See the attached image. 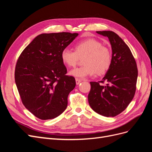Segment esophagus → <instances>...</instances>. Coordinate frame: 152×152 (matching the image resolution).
I'll return each mask as SVG.
<instances>
[{
    "mask_svg": "<svg viewBox=\"0 0 152 152\" xmlns=\"http://www.w3.org/2000/svg\"><path fill=\"white\" fill-rule=\"evenodd\" d=\"M75 81H76V84L78 85V84H79L80 83L82 80L80 79H79V78H76Z\"/></svg>",
    "mask_w": 152,
    "mask_h": 152,
    "instance_id": "obj_1",
    "label": "esophagus"
}]
</instances>
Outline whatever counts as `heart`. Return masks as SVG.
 Segmentation results:
<instances>
[{"instance_id":"heart-1","label":"heart","mask_w":152,"mask_h":152,"mask_svg":"<svg viewBox=\"0 0 152 152\" xmlns=\"http://www.w3.org/2000/svg\"><path fill=\"white\" fill-rule=\"evenodd\" d=\"M84 66L73 69L70 75L84 79L94 76L98 73L102 75L107 72L112 64V53L110 49L94 39H87L75 45V51L67 48L61 53V59L64 65L74 67L80 58H84Z\"/></svg>"}]
</instances>
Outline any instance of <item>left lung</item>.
Returning <instances> with one entry per match:
<instances>
[{
    "mask_svg": "<svg viewBox=\"0 0 152 152\" xmlns=\"http://www.w3.org/2000/svg\"><path fill=\"white\" fill-rule=\"evenodd\" d=\"M107 37L112 49V64L102 81L91 82L90 107L104 117H115L125 110L134 98L137 79L135 59L127 45L112 31H98ZM106 82L105 86L99 83Z\"/></svg>",
    "mask_w": 152,
    "mask_h": 152,
    "instance_id": "1",
    "label": "left lung"
}]
</instances>
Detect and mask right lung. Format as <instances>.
Instances as JSON below:
<instances>
[{
    "label": "right lung",
    "instance_id": "1",
    "mask_svg": "<svg viewBox=\"0 0 152 152\" xmlns=\"http://www.w3.org/2000/svg\"><path fill=\"white\" fill-rule=\"evenodd\" d=\"M69 32L40 34L23 50L15 78L23 104L37 118L48 120L66 110L75 78L66 75L61 53L78 36Z\"/></svg>",
    "mask_w": 152,
    "mask_h": 152
}]
</instances>
